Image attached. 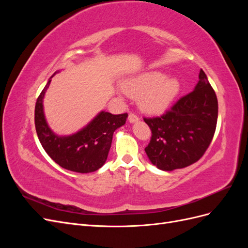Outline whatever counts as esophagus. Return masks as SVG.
<instances>
[{
  "label": "esophagus",
  "instance_id": "obj_1",
  "mask_svg": "<svg viewBox=\"0 0 248 248\" xmlns=\"http://www.w3.org/2000/svg\"><path fill=\"white\" fill-rule=\"evenodd\" d=\"M128 120L130 123H134V122L139 121V117L136 114H133V112H130V114L128 115Z\"/></svg>",
  "mask_w": 248,
  "mask_h": 248
}]
</instances>
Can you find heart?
I'll list each match as a JSON object with an SVG mask.
<instances>
[{
  "mask_svg": "<svg viewBox=\"0 0 248 248\" xmlns=\"http://www.w3.org/2000/svg\"><path fill=\"white\" fill-rule=\"evenodd\" d=\"M160 71H150L127 84L125 91L131 97H140V108L150 114H159L166 109L177 96L178 79L168 78Z\"/></svg>",
  "mask_w": 248,
  "mask_h": 248,
  "instance_id": "heart-1",
  "label": "heart"
}]
</instances>
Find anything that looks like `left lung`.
<instances>
[{"mask_svg":"<svg viewBox=\"0 0 248 248\" xmlns=\"http://www.w3.org/2000/svg\"><path fill=\"white\" fill-rule=\"evenodd\" d=\"M218 102L205 72L192 92L181 97L159 117L144 118L152 136L145 151L162 170L183 169L205 154L214 137Z\"/></svg>","mask_w":248,"mask_h":248,"instance_id":"left-lung-1","label":"left lung"}]
</instances>
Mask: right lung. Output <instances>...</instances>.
Returning a JSON list of instances; mask_svg holds the SVG:
<instances>
[{
    "label": "right lung",
    "instance_id": "add662e5",
    "mask_svg": "<svg viewBox=\"0 0 248 248\" xmlns=\"http://www.w3.org/2000/svg\"><path fill=\"white\" fill-rule=\"evenodd\" d=\"M50 84L47 81L35 106V127L43 149L60 167L81 172L95 171L107 161L112 134L125 124L127 115L101 111L85 128L68 137H59L50 130L43 112V97Z\"/></svg>",
    "mask_w": 248,
    "mask_h": 248
}]
</instances>
